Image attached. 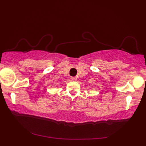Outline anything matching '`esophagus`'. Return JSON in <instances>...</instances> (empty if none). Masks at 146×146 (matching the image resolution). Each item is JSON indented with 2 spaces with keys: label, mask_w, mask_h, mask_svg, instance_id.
<instances>
[{
  "label": "esophagus",
  "mask_w": 146,
  "mask_h": 146,
  "mask_svg": "<svg viewBox=\"0 0 146 146\" xmlns=\"http://www.w3.org/2000/svg\"><path fill=\"white\" fill-rule=\"evenodd\" d=\"M70 79H71L72 81H76V80H77V78H76V77H71Z\"/></svg>",
  "instance_id": "obj_1"
}]
</instances>
